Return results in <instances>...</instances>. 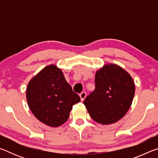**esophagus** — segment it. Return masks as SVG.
<instances>
[{
    "label": "esophagus",
    "instance_id": "obj_1",
    "mask_svg": "<svg viewBox=\"0 0 158 158\" xmlns=\"http://www.w3.org/2000/svg\"><path fill=\"white\" fill-rule=\"evenodd\" d=\"M79 96H80V98H81V101H84V99L85 98V97H86V93L83 91L81 92V93L79 94Z\"/></svg>",
    "mask_w": 158,
    "mask_h": 158
}]
</instances>
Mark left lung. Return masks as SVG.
Wrapping results in <instances>:
<instances>
[{"instance_id": "left-lung-1", "label": "left lung", "mask_w": 158, "mask_h": 158, "mask_svg": "<svg viewBox=\"0 0 158 158\" xmlns=\"http://www.w3.org/2000/svg\"><path fill=\"white\" fill-rule=\"evenodd\" d=\"M95 89L84 102L90 117L102 125L113 124L125 116L135 96L130 74L121 66L104 65L95 73Z\"/></svg>"}]
</instances>
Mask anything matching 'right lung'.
Instances as JSON below:
<instances>
[{
  "label": "right lung",
  "instance_id": "1",
  "mask_svg": "<svg viewBox=\"0 0 158 158\" xmlns=\"http://www.w3.org/2000/svg\"><path fill=\"white\" fill-rule=\"evenodd\" d=\"M26 95L36 118L52 127L65 123L73 106L81 100L56 65L46 66L30 80Z\"/></svg>",
  "mask_w": 158,
  "mask_h": 158
}]
</instances>
